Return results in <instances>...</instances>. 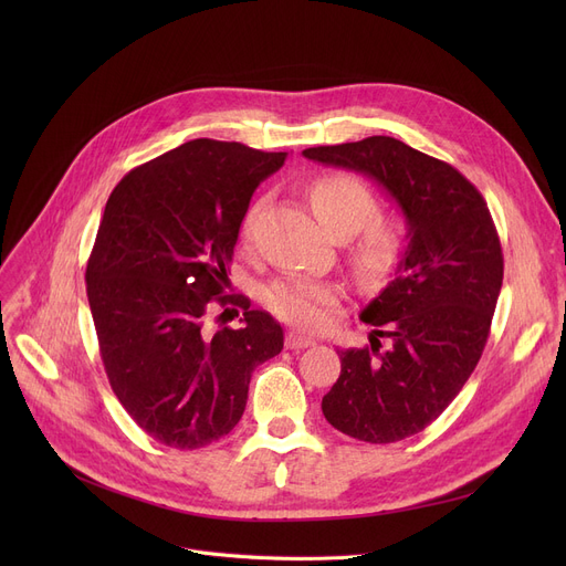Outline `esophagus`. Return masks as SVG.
Instances as JSON below:
<instances>
[{
    "mask_svg": "<svg viewBox=\"0 0 566 566\" xmlns=\"http://www.w3.org/2000/svg\"><path fill=\"white\" fill-rule=\"evenodd\" d=\"M316 342L312 337H305L303 333H289L286 335V348H307V346H314Z\"/></svg>",
    "mask_w": 566,
    "mask_h": 566,
    "instance_id": "obj_1",
    "label": "esophagus"
}]
</instances>
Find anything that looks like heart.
Returning a JSON list of instances; mask_svg holds the SVG:
<instances>
[{
  "mask_svg": "<svg viewBox=\"0 0 566 566\" xmlns=\"http://www.w3.org/2000/svg\"><path fill=\"white\" fill-rule=\"evenodd\" d=\"M310 199L316 218L333 235L346 238L365 227L360 241L355 243L350 252L355 268L363 275L380 277L399 263L406 250L403 227L395 220H378L368 224L376 216L378 206L374 192L360 178L348 174L321 176L310 186ZM256 213L259 206H252L243 220L245 238H250L254 229ZM265 301L280 318L301 325V328L316 331L331 321V314L342 301V291L333 282L289 277L268 289Z\"/></svg>",
  "mask_w": 566,
  "mask_h": 566,
  "instance_id": "heart-1",
  "label": "heart"
}]
</instances>
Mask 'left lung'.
I'll use <instances>...</instances> for the list:
<instances>
[{
    "instance_id": "left-lung-1",
    "label": "left lung",
    "mask_w": 566,
    "mask_h": 566,
    "mask_svg": "<svg viewBox=\"0 0 566 566\" xmlns=\"http://www.w3.org/2000/svg\"><path fill=\"white\" fill-rule=\"evenodd\" d=\"M303 156L374 178L406 218L395 280L360 314L374 325L371 346L339 353L342 374L321 401L325 420L350 438L403 440L454 401L482 358L504 271L493 218L461 171L395 137Z\"/></svg>"
}]
</instances>
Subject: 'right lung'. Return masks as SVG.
Listing matches in <instances>:
<instances>
[{
    "instance_id": "right-lung-1",
    "label": "right lung",
    "mask_w": 566,
    "mask_h": 566,
    "mask_svg": "<svg viewBox=\"0 0 566 566\" xmlns=\"http://www.w3.org/2000/svg\"><path fill=\"white\" fill-rule=\"evenodd\" d=\"M284 160L241 142L192 139L128 171L105 203L86 263L101 358L116 399L167 448L227 436L252 371L284 346L271 314L224 295L250 199ZM229 304L244 310L242 328L213 329L214 307Z\"/></svg>"
}]
</instances>
